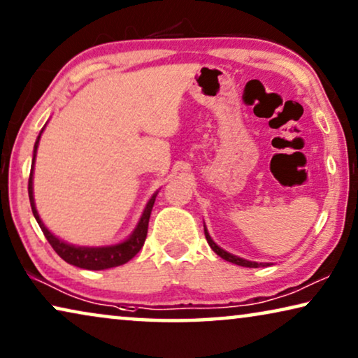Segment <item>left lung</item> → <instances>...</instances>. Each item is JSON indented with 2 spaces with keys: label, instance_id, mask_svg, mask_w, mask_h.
<instances>
[{
  "label": "left lung",
  "instance_id": "8db88e82",
  "mask_svg": "<svg viewBox=\"0 0 358 358\" xmlns=\"http://www.w3.org/2000/svg\"><path fill=\"white\" fill-rule=\"evenodd\" d=\"M204 234H206V239H207V243H209V246L212 248V250L213 252H215L217 255H220L222 259H225L227 262H231V264H236V265H239V266H249V268H257V266H266L268 264H257V262H250V260H246V259H241V257H238V255H233V254H230V252H227V250H223L222 248H218L215 243H213V239L210 238V234H209V231H207V228H206V225H204Z\"/></svg>",
  "mask_w": 358,
  "mask_h": 358
}]
</instances>
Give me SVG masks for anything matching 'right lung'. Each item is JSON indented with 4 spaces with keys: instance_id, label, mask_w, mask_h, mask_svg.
Masks as SVG:
<instances>
[{
    "instance_id": "right-lung-1",
    "label": "right lung",
    "mask_w": 358,
    "mask_h": 358,
    "mask_svg": "<svg viewBox=\"0 0 358 358\" xmlns=\"http://www.w3.org/2000/svg\"><path fill=\"white\" fill-rule=\"evenodd\" d=\"M43 130H45V127L41 128L40 135L36 138L35 146H34V159H31V169H30V178H29V197H30L31 212H34L35 220L38 222V225L41 228L43 234H45V238L48 239V243L51 244V248L56 250V254L59 255L62 260H66L67 264L80 266V268H85V270H106V268H112V266L127 264L128 260H131L138 252H140V249L146 241L149 217H151V210H152L154 201H156L157 191L151 196V199L148 201L140 222H138L136 228L133 230L130 236L125 239V241H122L119 244H112V246H101V248L73 246V244L62 241V239L55 236V234L48 230L45 223L41 222L38 212H36L35 199H34V165H35L36 149H38V143H40Z\"/></svg>"
}]
</instances>
